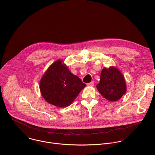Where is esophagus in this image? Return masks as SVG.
I'll list each match as a JSON object with an SVG mask.
<instances>
[{
  "label": "esophagus",
  "instance_id": "1",
  "mask_svg": "<svg viewBox=\"0 0 155 155\" xmlns=\"http://www.w3.org/2000/svg\"><path fill=\"white\" fill-rule=\"evenodd\" d=\"M94 85V81H91V83H87V86H93Z\"/></svg>",
  "mask_w": 155,
  "mask_h": 155
}]
</instances>
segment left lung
<instances>
[{
	"instance_id": "obj_1",
	"label": "left lung",
	"mask_w": 155,
	"mask_h": 155,
	"mask_svg": "<svg viewBox=\"0 0 155 155\" xmlns=\"http://www.w3.org/2000/svg\"><path fill=\"white\" fill-rule=\"evenodd\" d=\"M97 88L106 99L110 101L118 100L126 92L124 78L120 71L114 67L102 70L100 81Z\"/></svg>"
}]
</instances>
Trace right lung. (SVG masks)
<instances>
[{
  "mask_svg": "<svg viewBox=\"0 0 155 155\" xmlns=\"http://www.w3.org/2000/svg\"><path fill=\"white\" fill-rule=\"evenodd\" d=\"M85 86L81 79L72 74L60 60L48 68L40 83L45 100L60 107L69 106Z\"/></svg>",
  "mask_w": 155,
  "mask_h": 155,
  "instance_id": "right-lung-1",
  "label": "right lung"
}]
</instances>
